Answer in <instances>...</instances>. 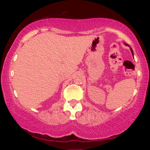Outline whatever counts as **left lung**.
Returning <instances> with one entry per match:
<instances>
[{"instance_id": "1", "label": "left lung", "mask_w": 150, "mask_h": 150, "mask_svg": "<svg viewBox=\"0 0 150 150\" xmlns=\"http://www.w3.org/2000/svg\"><path fill=\"white\" fill-rule=\"evenodd\" d=\"M125 45H126V46H129V47H130V51H131V52H132V56H134V53H133V50H132V48H131V47L130 46H129V45H128V44H126V43H125V44H124Z\"/></svg>"}]
</instances>
